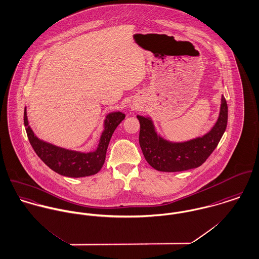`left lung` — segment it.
<instances>
[{
	"label": "left lung",
	"instance_id": "1",
	"mask_svg": "<svg viewBox=\"0 0 259 259\" xmlns=\"http://www.w3.org/2000/svg\"><path fill=\"white\" fill-rule=\"evenodd\" d=\"M140 122L139 144L146 161L157 171L182 172L202 165L221 141L228 124V104L222 96L219 119L212 129L184 143H171L157 135L149 118L137 116Z\"/></svg>",
	"mask_w": 259,
	"mask_h": 259
}]
</instances>
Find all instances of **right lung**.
I'll use <instances>...</instances> for the list:
<instances>
[{
	"label": "right lung",
	"instance_id": "obj_1",
	"mask_svg": "<svg viewBox=\"0 0 259 259\" xmlns=\"http://www.w3.org/2000/svg\"><path fill=\"white\" fill-rule=\"evenodd\" d=\"M124 118L125 115L121 112H114L106 116L104 131L101 135L97 150L90 153H80L59 148L39 140L29 126L26 109L24 112V123L27 135L36 155L53 171L71 178L87 177L100 171L105 162L106 151L112 134Z\"/></svg>",
	"mask_w": 259,
	"mask_h": 259
}]
</instances>
